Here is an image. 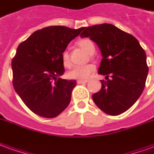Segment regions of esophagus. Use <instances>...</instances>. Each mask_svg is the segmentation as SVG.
<instances>
[{
	"label": "esophagus",
	"mask_w": 154,
	"mask_h": 154,
	"mask_svg": "<svg viewBox=\"0 0 154 154\" xmlns=\"http://www.w3.org/2000/svg\"><path fill=\"white\" fill-rule=\"evenodd\" d=\"M77 84H82V83H87L88 80H77Z\"/></svg>",
	"instance_id": "1"
}]
</instances>
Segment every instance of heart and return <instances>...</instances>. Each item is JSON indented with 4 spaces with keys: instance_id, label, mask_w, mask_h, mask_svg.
Masks as SVG:
<instances>
[{
    "instance_id": "b5f03b06",
    "label": "heart",
    "mask_w": 154,
    "mask_h": 154,
    "mask_svg": "<svg viewBox=\"0 0 154 154\" xmlns=\"http://www.w3.org/2000/svg\"><path fill=\"white\" fill-rule=\"evenodd\" d=\"M78 46L87 51L89 54H92L95 51V46L92 40L88 38L80 40L78 42ZM62 62L65 67H70L72 62L70 60L69 54L66 51H63L62 53ZM95 71V66L92 64H87L84 66H75L72 67V69L68 72V77L71 79H78V80H86Z\"/></svg>"
}]
</instances>
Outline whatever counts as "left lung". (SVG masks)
Here are the masks:
<instances>
[{"label":"left lung","mask_w":154,"mask_h":154,"mask_svg":"<svg viewBox=\"0 0 154 154\" xmlns=\"http://www.w3.org/2000/svg\"><path fill=\"white\" fill-rule=\"evenodd\" d=\"M81 37H89L99 47L103 59L98 73L106 76L102 88L92 95L105 113L117 116L136 103L148 72L145 51L133 35L111 24L83 27Z\"/></svg>","instance_id":"1"}]
</instances>
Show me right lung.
<instances>
[{
  "label": "right lung",
  "mask_w": 154,
  "mask_h": 154,
  "mask_svg": "<svg viewBox=\"0 0 154 154\" xmlns=\"http://www.w3.org/2000/svg\"><path fill=\"white\" fill-rule=\"evenodd\" d=\"M83 27L53 26L37 30L18 46L11 61L15 91L38 116L56 118L69 105L75 80L62 79V51Z\"/></svg>",
  "instance_id": "right-lung-1"
}]
</instances>
